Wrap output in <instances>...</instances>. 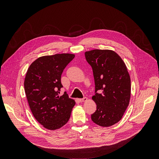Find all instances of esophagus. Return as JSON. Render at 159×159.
<instances>
[{"label": "esophagus", "instance_id": "obj_1", "mask_svg": "<svg viewBox=\"0 0 159 159\" xmlns=\"http://www.w3.org/2000/svg\"><path fill=\"white\" fill-rule=\"evenodd\" d=\"M88 100L87 98H81V99H79V102H86V101Z\"/></svg>", "mask_w": 159, "mask_h": 159}]
</instances>
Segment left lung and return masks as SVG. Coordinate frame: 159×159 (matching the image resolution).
Wrapping results in <instances>:
<instances>
[{"label": "left lung", "mask_w": 159, "mask_h": 159, "mask_svg": "<svg viewBox=\"0 0 159 159\" xmlns=\"http://www.w3.org/2000/svg\"><path fill=\"white\" fill-rule=\"evenodd\" d=\"M85 56L93 70L95 95L92 99L97 109L91 120L102 127L119 122L125 111L131 97V79L124 61L109 50H93ZM99 93H98V91Z\"/></svg>", "instance_id": "1"}]
</instances>
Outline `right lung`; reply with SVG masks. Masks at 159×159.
Instances as JSON below:
<instances>
[{
	"label": "right lung",
	"instance_id": "right-lung-1",
	"mask_svg": "<svg viewBox=\"0 0 159 159\" xmlns=\"http://www.w3.org/2000/svg\"><path fill=\"white\" fill-rule=\"evenodd\" d=\"M75 55L57 54L38 57L26 72L25 91L34 117L44 127L60 129L68 121L75 101L69 98L61 83L62 72Z\"/></svg>",
	"mask_w": 159,
	"mask_h": 159
}]
</instances>
